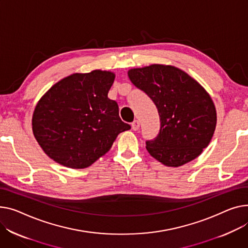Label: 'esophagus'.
<instances>
[{
  "label": "esophagus",
  "mask_w": 248,
  "mask_h": 248,
  "mask_svg": "<svg viewBox=\"0 0 248 248\" xmlns=\"http://www.w3.org/2000/svg\"><path fill=\"white\" fill-rule=\"evenodd\" d=\"M131 127H133L134 130H138L140 128V122L139 121H134L131 123Z\"/></svg>",
  "instance_id": "34e87169"
}]
</instances>
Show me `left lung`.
Segmentation results:
<instances>
[{
  "instance_id": "1",
  "label": "left lung",
  "mask_w": 248,
  "mask_h": 248,
  "mask_svg": "<svg viewBox=\"0 0 248 248\" xmlns=\"http://www.w3.org/2000/svg\"><path fill=\"white\" fill-rule=\"evenodd\" d=\"M128 78L152 98L158 111V134L145 140L150 155L174 168L199 156L210 142L217 124L216 107L205 90L172 65L133 69Z\"/></svg>"
}]
</instances>
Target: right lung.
I'll list each match as a JSON object with an SVG mask.
<instances>
[{
    "instance_id": "1",
    "label": "right lung",
    "mask_w": 248,
    "mask_h": 248,
    "mask_svg": "<svg viewBox=\"0 0 248 248\" xmlns=\"http://www.w3.org/2000/svg\"><path fill=\"white\" fill-rule=\"evenodd\" d=\"M113 79L109 72L75 74L41 98L32 133L49 157L67 168H88L130 128L120 118L118 103L108 97Z\"/></svg>"
}]
</instances>
